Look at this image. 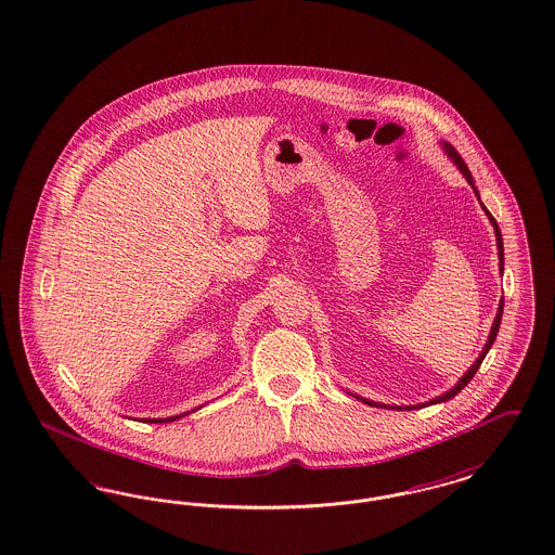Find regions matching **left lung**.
<instances>
[{"label": "left lung", "instance_id": "left-lung-1", "mask_svg": "<svg viewBox=\"0 0 555 555\" xmlns=\"http://www.w3.org/2000/svg\"><path fill=\"white\" fill-rule=\"evenodd\" d=\"M442 144V151L448 155V158L456 165V169L465 176L466 181H468V185L473 188V192H475V196L479 199V204H481V208L486 210V215H488L489 222H491V227H493V231H495V244H498V260H500V274H504V242H502V231H500V227H498V222L495 219L491 217V212H489L488 208L483 206V202L479 198V190L475 188V179L470 176V171H468V167L465 165V160H463V156L459 155L454 149H452V144H448V142H440ZM502 313H504V297L500 299V306H498V313H495V320H493V324H491V331H489L488 343H486V347H483V351H481V356L475 359V363L466 370V374H463V377L448 390V392H443L440 397H436V399L427 400V402H422V404H411V406H399V404H384V402H376V400L363 399V397H357L353 395L356 399L361 400V402H365V404H370V406H379V409H395V411H411V409H423V406H429V404H438V402H446V400L454 399L463 388H465L466 384L473 379V376L477 374V370L481 367V363H483V359L488 356L489 349H491V345H493V340H495V336H498V331H500V322H502ZM351 395V392H349Z\"/></svg>", "mask_w": 555, "mask_h": 555}]
</instances>
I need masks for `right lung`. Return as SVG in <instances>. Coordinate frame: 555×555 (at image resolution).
<instances>
[{
    "label": "right lung",
    "instance_id": "add662e5",
    "mask_svg": "<svg viewBox=\"0 0 555 555\" xmlns=\"http://www.w3.org/2000/svg\"><path fill=\"white\" fill-rule=\"evenodd\" d=\"M202 409V406H198ZM192 411H196V409H192ZM185 415H190V413H181V415H176V417H167V420H142L144 423H171L176 422V420H181V417H185Z\"/></svg>",
    "mask_w": 555,
    "mask_h": 555
}]
</instances>
